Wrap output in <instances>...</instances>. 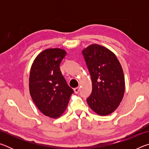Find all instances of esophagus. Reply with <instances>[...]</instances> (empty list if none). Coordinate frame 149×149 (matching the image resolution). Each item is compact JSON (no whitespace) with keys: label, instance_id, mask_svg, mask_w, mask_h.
I'll list each match as a JSON object with an SVG mask.
<instances>
[{"label":"esophagus","instance_id":"1","mask_svg":"<svg viewBox=\"0 0 149 149\" xmlns=\"http://www.w3.org/2000/svg\"><path fill=\"white\" fill-rule=\"evenodd\" d=\"M74 92H75V93H79V87H76V88H74Z\"/></svg>","mask_w":149,"mask_h":149}]
</instances>
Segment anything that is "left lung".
<instances>
[{
	"label": "left lung",
	"mask_w": 149,
	"mask_h": 149,
	"mask_svg": "<svg viewBox=\"0 0 149 149\" xmlns=\"http://www.w3.org/2000/svg\"><path fill=\"white\" fill-rule=\"evenodd\" d=\"M82 53L92 82L87 104L100 116L112 114L122 102L125 92L122 65L114 52L100 45H90Z\"/></svg>",
	"instance_id": "1"
}]
</instances>
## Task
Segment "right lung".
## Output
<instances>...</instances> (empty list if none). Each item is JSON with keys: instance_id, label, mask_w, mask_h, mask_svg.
<instances>
[{"instance_id": "right-lung-1", "label": "right lung", "mask_w": 149, "mask_h": 149, "mask_svg": "<svg viewBox=\"0 0 149 149\" xmlns=\"http://www.w3.org/2000/svg\"><path fill=\"white\" fill-rule=\"evenodd\" d=\"M66 51L47 49L37 55L31 65L29 89L33 101L46 116L58 118L64 112L73 93L60 70Z\"/></svg>"}]
</instances>
